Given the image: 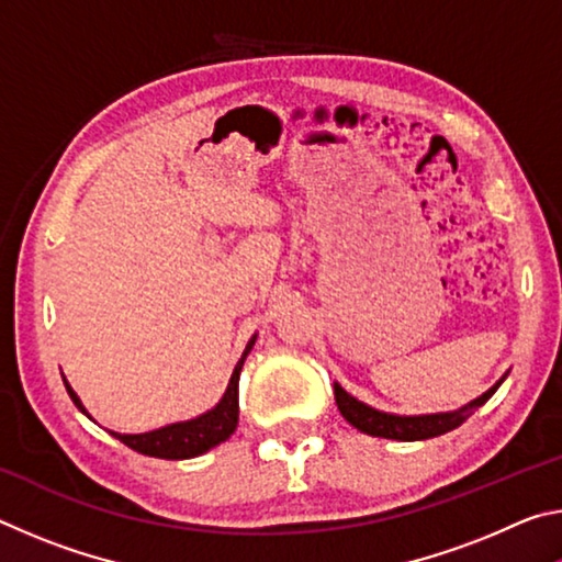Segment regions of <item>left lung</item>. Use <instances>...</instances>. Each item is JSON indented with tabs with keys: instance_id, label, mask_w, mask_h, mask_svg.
I'll list each match as a JSON object with an SVG mask.
<instances>
[{
	"instance_id": "left-lung-1",
	"label": "left lung",
	"mask_w": 562,
	"mask_h": 562,
	"mask_svg": "<svg viewBox=\"0 0 562 562\" xmlns=\"http://www.w3.org/2000/svg\"><path fill=\"white\" fill-rule=\"evenodd\" d=\"M508 374H503L496 384H493L486 394H481L479 398H473L471 404H465L456 412H441V414H424V416H396V414H386L379 412V408L369 406L364 402H359L351 394H347L335 382V398L341 416L355 426V429L364 431L369 436H379V439H394V441H424V439H434V436H441L446 431H453L456 426H461L465 418H469L475 408L483 406L488 398L496 394V389L503 384V379Z\"/></svg>"
}]
</instances>
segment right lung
I'll list each match as a JSON object with an SVG mask.
<instances>
[{"label":"right lung","instance_id":"right-lung-1","mask_svg":"<svg viewBox=\"0 0 562 562\" xmlns=\"http://www.w3.org/2000/svg\"><path fill=\"white\" fill-rule=\"evenodd\" d=\"M255 339H258V335H252V339L247 341L240 361H237L233 369L231 384H227L223 398L211 408V412L190 418V422L168 424V426H164V429L146 431V434H116V431H109V434L116 436L121 443H126L133 451H138L144 456H156V459H168V461L193 459V456H201L205 451H211L213 446L223 443L225 439H231V434L237 426V408H240L237 406V382H240V369L245 364V357L250 355ZM64 384H66V392H69L76 408H79L81 414L89 416V412L81 404V398L76 396V392L69 386L66 379H64Z\"/></svg>","mask_w":562,"mask_h":562}]
</instances>
